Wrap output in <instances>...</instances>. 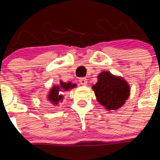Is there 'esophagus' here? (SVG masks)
<instances>
[{"label": "esophagus", "instance_id": "esophagus-1", "mask_svg": "<svg viewBox=\"0 0 160 160\" xmlns=\"http://www.w3.org/2000/svg\"><path fill=\"white\" fill-rule=\"evenodd\" d=\"M79 82L81 83V85H82V86H87V79L86 78H81L79 79Z\"/></svg>", "mask_w": 160, "mask_h": 160}]
</instances>
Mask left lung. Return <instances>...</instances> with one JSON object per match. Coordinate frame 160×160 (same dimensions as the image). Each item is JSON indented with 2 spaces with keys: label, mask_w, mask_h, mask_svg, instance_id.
Masks as SVG:
<instances>
[{
  "label": "left lung",
  "mask_w": 160,
  "mask_h": 160,
  "mask_svg": "<svg viewBox=\"0 0 160 160\" xmlns=\"http://www.w3.org/2000/svg\"><path fill=\"white\" fill-rule=\"evenodd\" d=\"M98 102L108 111H115L124 105L130 96V87L121 77L108 71L98 76V82L92 87Z\"/></svg>",
  "instance_id": "left-lung-1"
}]
</instances>
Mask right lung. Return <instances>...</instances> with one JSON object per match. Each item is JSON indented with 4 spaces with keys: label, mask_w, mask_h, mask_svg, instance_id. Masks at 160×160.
Returning <instances> with one entry per match:
<instances>
[{
    "label": "right lung",
    "mask_w": 160,
    "mask_h": 160,
    "mask_svg": "<svg viewBox=\"0 0 160 160\" xmlns=\"http://www.w3.org/2000/svg\"><path fill=\"white\" fill-rule=\"evenodd\" d=\"M77 87L76 84H72L71 82H63L62 81H60V84L57 86H53L49 90V94L47 95V100L53 105H58L59 102H62L63 100V95L60 94V91L62 90H69L70 89L74 88Z\"/></svg>",
    "instance_id": "right-lung-1"
}]
</instances>
